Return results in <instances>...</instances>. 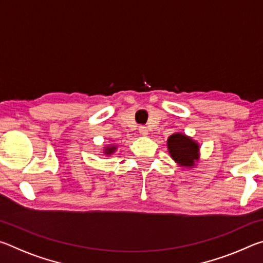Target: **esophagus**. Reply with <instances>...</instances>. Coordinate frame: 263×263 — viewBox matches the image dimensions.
Instances as JSON below:
<instances>
[{"instance_id": "34e87169", "label": "esophagus", "mask_w": 263, "mask_h": 263, "mask_svg": "<svg viewBox=\"0 0 263 263\" xmlns=\"http://www.w3.org/2000/svg\"><path fill=\"white\" fill-rule=\"evenodd\" d=\"M139 132H140V135H142V136H147L148 135L147 127L144 126V125H140L139 126Z\"/></svg>"}]
</instances>
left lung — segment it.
<instances>
[{
    "instance_id": "1",
    "label": "left lung",
    "mask_w": 263,
    "mask_h": 263,
    "mask_svg": "<svg viewBox=\"0 0 263 263\" xmlns=\"http://www.w3.org/2000/svg\"><path fill=\"white\" fill-rule=\"evenodd\" d=\"M168 149L172 158L181 166H194L195 160L198 159L197 142L181 133L172 135L168 138Z\"/></svg>"
}]
</instances>
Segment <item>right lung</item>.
Masks as SVG:
<instances>
[{"mask_svg":"<svg viewBox=\"0 0 263 263\" xmlns=\"http://www.w3.org/2000/svg\"><path fill=\"white\" fill-rule=\"evenodd\" d=\"M115 149H116V147L115 146H110V147H106L105 148V154H111V153H114L115 152Z\"/></svg>","mask_w":263,"mask_h":263,"instance_id":"obj_1","label":"right lung"}]
</instances>
